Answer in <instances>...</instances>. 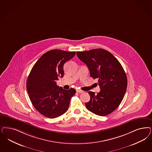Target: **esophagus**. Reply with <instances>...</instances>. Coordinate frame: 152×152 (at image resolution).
<instances>
[{
    "label": "esophagus",
    "mask_w": 152,
    "mask_h": 152,
    "mask_svg": "<svg viewBox=\"0 0 152 152\" xmlns=\"http://www.w3.org/2000/svg\"><path fill=\"white\" fill-rule=\"evenodd\" d=\"M76 92L78 93H84V91H83V90H80V89H77V90H76Z\"/></svg>",
    "instance_id": "obj_1"
}]
</instances>
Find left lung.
Masks as SVG:
<instances>
[{"label": "left lung", "mask_w": 152, "mask_h": 152, "mask_svg": "<svg viewBox=\"0 0 152 152\" xmlns=\"http://www.w3.org/2000/svg\"><path fill=\"white\" fill-rule=\"evenodd\" d=\"M79 59L86 64L90 75L98 79L100 91L96 95L89 91L90 100L86 108L100 116L108 115L120 104L125 94L127 79L121 63L113 54L103 49L78 52Z\"/></svg>", "instance_id": "obj_1"}]
</instances>
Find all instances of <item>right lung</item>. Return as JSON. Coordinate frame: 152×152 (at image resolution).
Listing matches in <instances>:
<instances>
[{
    "mask_svg": "<svg viewBox=\"0 0 152 152\" xmlns=\"http://www.w3.org/2000/svg\"><path fill=\"white\" fill-rule=\"evenodd\" d=\"M75 54L58 49L48 51L38 59L28 76L27 90L32 104L46 117L54 118L68 110L76 90L59 88L57 80L63 77L64 63Z\"/></svg>",
    "mask_w": 152,
    "mask_h": 152,
    "instance_id": "right-lung-1",
    "label": "right lung"
}]
</instances>
